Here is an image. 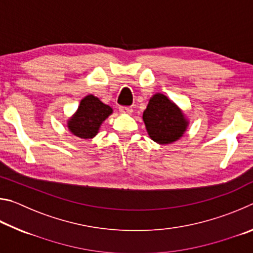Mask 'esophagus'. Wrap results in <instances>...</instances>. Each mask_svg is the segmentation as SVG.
<instances>
[{"mask_svg": "<svg viewBox=\"0 0 253 253\" xmlns=\"http://www.w3.org/2000/svg\"><path fill=\"white\" fill-rule=\"evenodd\" d=\"M119 111L123 115H130L132 113V108L131 107H119Z\"/></svg>", "mask_w": 253, "mask_h": 253, "instance_id": "34e87169", "label": "esophagus"}]
</instances>
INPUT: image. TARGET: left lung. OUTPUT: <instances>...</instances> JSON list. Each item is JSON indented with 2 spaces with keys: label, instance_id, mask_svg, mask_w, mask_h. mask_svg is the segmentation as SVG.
Wrapping results in <instances>:
<instances>
[{
  "label": "left lung",
  "instance_id": "left-lung-1",
  "mask_svg": "<svg viewBox=\"0 0 253 253\" xmlns=\"http://www.w3.org/2000/svg\"><path fill=\"white\" fill-rule=\"evenodd\" d=\"M143 121L148 136L154 142L168 145L176 142L187 130L190 125L184 111L162 92L151 97Z\"/></svg>",
  "mask_w": 253,
  "mask_h": 253
}]
</instances>
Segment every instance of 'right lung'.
Segmentation results:
<instances>
[{"mask_svg":"<svg viewBox=\"0 0 253 253\" xmlns=\"http://www.w3.org/2000/svg\"><path fill=\"white\" fill-rule=\"evenodd\" d=\"M113 108L93 95L81 99L78 108L68 118L67 127L72 135L90 139L99 132L101 124L113 114Z\"/></svg>","mask_w":253,"mask_h":253,"instance_id":"right-lung-1","label":"right lung"}]
</instances>
